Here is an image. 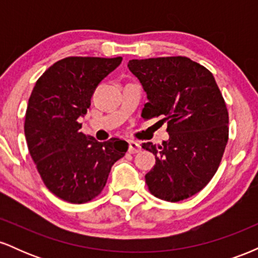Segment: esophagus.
I'll use <instances>...</instances> for the list:
<instances>
[{
    "instance_id": "1",
    "label": "esophagus",
    "mask_w": 258,
    "mask_h": 258,
    "mask_svg": "<svg viewBox=\"0 0 258 258\" xmlns=\"http://www.w3.org/2000/svg\"><path fill=\"white\" fill-rule=\"evenodd\" d=\"M141 149H142V148L137 143V142H135V141L130 142V144H128V153L130 154H137V153L141 152Z\"/></svg>"
}]
</instances>
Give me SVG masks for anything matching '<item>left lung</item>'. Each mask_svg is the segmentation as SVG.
I'll use <instances>...</instances> for the list:
<instances>
[{"label": "left lung", "instance_id": "8db88e82", "mask_svg": "<svg viewBox=\"0 0 258 258\" xmlns=\"http://www.w3.org/2000/svg\"><path fill=\"white\" fill-rule=\"evenodd\" d=\"M127 67L147 92L143 119L161 117L170 136L161 146L142 144L156 160L146 174L149 191L171 203L188 199L212 179L226 149L229 117L220 88L211 72L180 55Z\"/></svg>", "mask_w": 258, "mask_h": 258}]
</instances>
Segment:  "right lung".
Segmentation results:
<instances>
[{"mask_svg": "<svg viewBox=\"0 0 258 258\" xmlns=\"http://www.w3.org/2000/svg\"><path fill=\"white\" fill-rule=\"evenodd\" d=\"M122 58L68 57L36 81L29 98L24 132L29 153L44 185L61 200L84 204L102 193L111 166L128 143L98 142L80 131L99 82Z\"/></svg>", "mask_w": 258, "mask_h": 258, "instance_id": "obj_1", "label": "right lung"}]
</instances>
